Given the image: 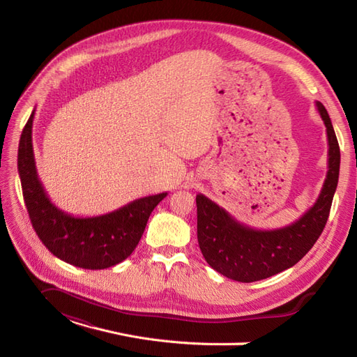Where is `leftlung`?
I'll return each instance as SVG.
<instances>
[{"mask_svg":"<svg viewBox=\"0 0 357 357\" xmlns=\"http://www.w3.org/2000/svg\"><path fill=\"white\" fill-rule=\"evenodd\" d=\"M316 107L328 134V174L317 201L296 222L273 231L253 229L202 193L197 195L199 248L222 275L241 283L273 277L298 264L323 232L338 186L341 156L325 105L316 101Z\"/></svg>","mask_w":357,"mask_h":357,"instance_id":"8db88e82","label":"left lung"}]
</instances>
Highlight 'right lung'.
<instances>
[{
  "instance_id": "1",
  "label": "right lung",
  "mask_w": 357,
  "mask_h": 357,
  "mask_svg": "<svg viewBox=\"0 0 357 357\" xmlns=\"http://www.w3.org/2000/svg\"><path fill=\"white\" fill-rule=\"evenodd\" d=\"M36 110L20 135L17 171L32 228L38 238L61 261L84 269H105L121 264L134 252L150 214L168 193L138 198L112 213L75 218L59 210L43 188L37 174L32 122Z\"/></svg>"
}]
</instances>
